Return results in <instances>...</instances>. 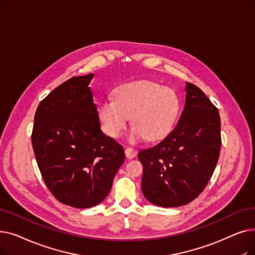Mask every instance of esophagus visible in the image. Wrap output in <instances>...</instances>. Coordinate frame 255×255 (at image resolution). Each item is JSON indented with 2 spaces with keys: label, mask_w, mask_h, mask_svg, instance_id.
<instances>
[{
  "label": "esophagus",
  "mask_w": 255,
  "mask_h": 255,
  "mask_svg": "<svg viewBox=\"0 0 255 255\" xmlns=\"http://www.w3.org/2000/svg\"><path fill=\"white\" fill-rule=\"evenodd\" d=\"M125 154H126L127 158L131 159V158L136 156V151L133 149V148H130V146H126V148H125Z\"/></svg>",
  "instance_id": "esophagus-1"
}]
</instances>
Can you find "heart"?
Returning <instances> with one entry per match:
<instances>
[{"instance_id":"heart-1","label":"heart","mask_w":255,"mask_h":255,"mask_svg":"<svg viewBox=\"0 0 255 255\" xmlns=\"http://www.w3.org/2000/svg\"><path fill=\"white\" fill-rule=\"evenodd\" d=\"M179 112V100L170 88L150 79H138L119 86L115 99H104L98 109L103 130L117 138L127 126L133 125L129 138L156 141L171 131Z\"/></svg>"}]
</instances>
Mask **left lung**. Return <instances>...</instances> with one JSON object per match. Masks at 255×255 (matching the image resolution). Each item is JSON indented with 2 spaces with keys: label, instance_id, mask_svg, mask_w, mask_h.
<instances>
[{
  "label": "left lung",
  "instance_id": "obj_1",
  "mask_svg": "<svg viewBox=\"0 0 255 255\" xmlns=\"http://www.w3.org/2000/svg\"><path fill=\"white\" fill-rule=\"evenodd\" d=\"M185 106L169 134L141 150V191L153 205L171 208L189 204L204 191L218 162L220 116L204 92L186 83Z\"/></svg>",
  "mask_w": 255,
  "mask_h": 255
}]
</instances>
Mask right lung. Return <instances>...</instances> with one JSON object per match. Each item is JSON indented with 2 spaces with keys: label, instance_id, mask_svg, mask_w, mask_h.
Here are the masks:
<instances>
[{
  "label": "right lung",
  "instance_id": "obj_1",
  "mask_svg": "<svg viewBox=\"0 0 255 255\" xmlns=\"http://www.w3.org/2000/svg\"><path fill=\"white\" fill-rule=\"evenodd\" d=\"M94 74L74 76L39 103L32 144L45 185L60 203L97 206L110 193L125 160L123 146L101 130L89 84Z\"/></svg>",
  "mask_w": 255,
  "mask_h": 255
}]
</instances>
